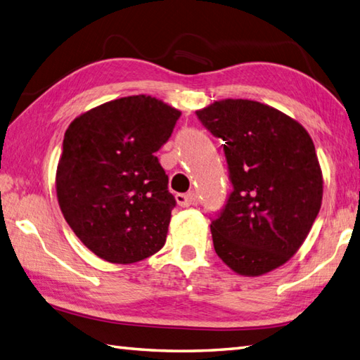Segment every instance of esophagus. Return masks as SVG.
<instances>
[{
    "label": "esophagus",
    "mask_w": 360,
    "mask_h": 360,
    "mask_svg": "<svg viewBox=\"0 0 360 360\" xmlns=\"http://www.w3.org/2000/svg\"><path fill=\"white\" fill-rule=\"evenodd\" d=\"M175 200H177L179 206L188 207V206L197 205L198 197H197L195 193H186V194H177V195H175Z\"/></svg>",
    "instance_id": "1"
}]
</instances>
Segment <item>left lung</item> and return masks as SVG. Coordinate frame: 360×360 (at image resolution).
<instances>
[{"label":"left lung","instance_id":"1","mask_svg":"<svg viewBox=\"0 0 360 360\" xmlns=\"http://www.w3.org/2000/svg\"><path fill=\"white\" fill-rule=\"evenodd\" d=\"M223 140L233 191L211 220L214 250L242 276L288 262L321 211L323 180L314 143L295 120L251 100L197 110Z\"/></svg>","mask_w":360,"mask_h":360}]
</instances>
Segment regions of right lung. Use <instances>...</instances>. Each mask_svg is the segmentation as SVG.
I'll return each mask as SVG.
<instances>
[{"mask_svg":"<svg viewBox=\"0 0 360 360\" xmlns=\"http://www.w3.org/2000/svg\"><path fill=\"white\" fill-rule=\"evenodd\" d=\"M181 112L146 95L105 103L70 123L57 169L68 225L100 259L134 263L163 248L177 205L155 157Z\"/></svg>","mask_w":360,"mask_h":360,"instance_id":"1","label":"right lung"}]
</instances>
